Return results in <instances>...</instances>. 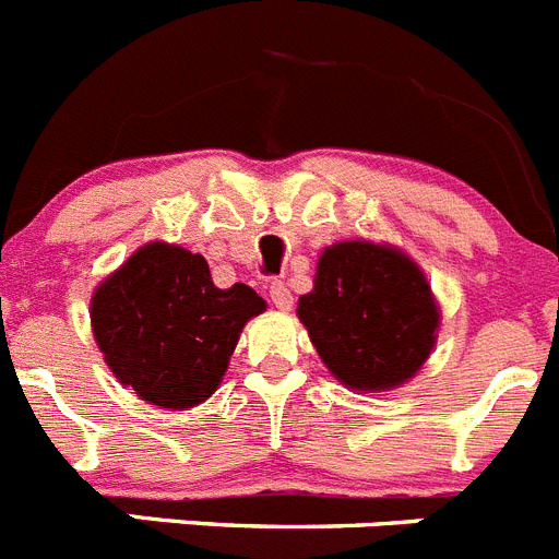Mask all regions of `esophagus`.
<instances>
[{
	"label": "esophagus",
	"mask_w": 559,
	"mask_h": 559,
	"mask_svg": "<svg viewBox=\"0 0 559 559\" xmlns=\"http://www.w3.org/2000/svg\"><path fill=\"white\" fill-rule=\"evenodd\" d=\"M269 296H271V305H274L276 310H283V313H288V310L294 308V296H290L288 285L280 283V280H276V283H271Z\"/></svg>",
	"instance_id": "obj_1"
}]
</instances>
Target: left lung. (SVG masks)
I'll use <instances>...</instances> for the list:
<instances>
[{
	"mask_svg": "<svg viewBox=\"0 0 559 559\" xmlns=\"http://www.w3.org/2000/svg\"><path fill=\"white\" fill-rule=\"evenodd\" d=\"M296 316L330 374L360 394L408 383L442 324L426 271L397 246L374 240L328 246Z\"/></svg>",
	"mask_w": 559,
	"mask_h": 559,
	"instance_id": "left-lung-1",
	"label": "left lung"
}]
</instances>
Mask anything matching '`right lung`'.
<instances>
[{
  "instance_id": "right-lung-1",
  "label": "right lung",
  "mask_w": 559,
  "mask_h": 559,
  "mask_svg": "<svg viewBox=\"0 0 559 559\" xmlns=\"http://www.w3.org/2000/svg\"><path fill=\"white\" fill-rule=\"evenodd\" d=\"M263 310L249 285L212 283L201 254L151 240L97 285L88 319L122 386L151 406L187 412L215 394L246 322Z\"/></svg>"
}]
</instances>
